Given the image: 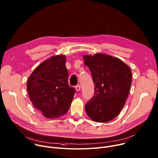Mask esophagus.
Here are the masks:
<instances>
[{"label": "esophagus", "instance_id": "obj_1", "mask_svg": "<svg viewBox=\"0 0 158 158\" xmlns=\"http://www.w3.org/2000/svg\"><path fill=\"white\" fill-rule=\"evenodd\" d=\"M76 90L77 91H79L81 90V85H76Z\"/></svg>", "mask_w": 158, "mask_h": 158}]
</instances>
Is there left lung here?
<instances>
[{
    "label": "left lung",
    "mask_w": 158,
    "mask_h": 158,
    "mask_svg": "<svg viewBox=\"0 0 158 158\" xmlns=\"http://www.w3.org/2000/svg\"><path fill=\"white\" fill-rule=\"evenodd\" d=\"M83 59L94 84V94L85 104V112L94 122H108L125 103L132 83L131 70L119 59L106 54L84 55Z\"/></svg>",
    "instance_id": "obj_1"
}]
</instances>
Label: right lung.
<instances>
[{
	"mask_svg": "<svg viewBox=\"0 0 158 158\" xmlns=\"http://www.w3.org/2000/svg\"><path fill=\"white\" fill-rule=\"evenodd\" d=\"M64 55L50 57L40 64L27 81V90L33 106L48 118L65 114L76 91L68 83Z\"/></svg>",
	"mask_w": 158,
	"mask_h": 158,
	"instance_id": "1",
	"label": "right lung"
}]
</instances>
